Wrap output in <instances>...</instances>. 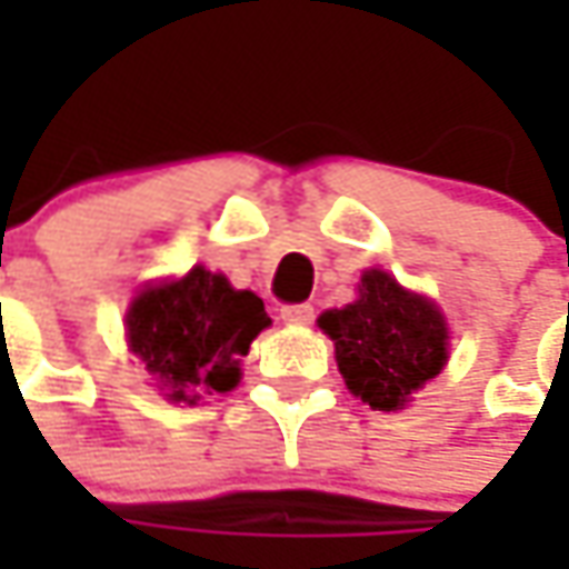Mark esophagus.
I'll use <instances>...</instances> for the list:
<instances>
[{
  "instance_id": "1",
  "label": "esophagus",
  "mask_w": 569,
  "mask_h": 569,
  "mask_svg": "<svg viewBox=\"0 0 569 569\" xmlns=\"http://www.w3.org/2000/svg\"><path fill=\"white\" fill-rule=\"evenodd\" d=\"M313 317H317V310L310 303H288V307H281V319L291 322V326H310Z\"/></svg>"
}]
</instances>
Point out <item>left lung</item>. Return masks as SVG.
Listing matches in <instances>:
<instances>
[{
	"label": "left lung",
	"mask_w": 569,
	"mask_h": 569,
	"mask_svg": "<svg viewBox=\"0 0 569 569\" xmlns=\"http://www.w3.org/2000/svg\"><path fill=\"white\" fill-rule=\"evenodd\" d=\"M336 341L348 389L377 411L402 408L447 363V322L421 295H408L380 269L361 278V297L319 317Z\"/></svg>",
	"instance_id": "8db88e82"
}]
</instances>
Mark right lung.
<instances>
[{
  "mask_svg": "<svg viewBox=\"0 0 569 569\" xmlns=\"http://www.w3.org/2000/svg\"><path fill=\"white\" fill-rule=\"evenodd\" d=\"M269 322L252 291H233L224 274L196 266L187 278L136 297L126 329L132 355L142 358L167 399L196 405L237 386L240 358Z\"/></svg>",
  "mask_w": 569,
  "mask_h": 569,
  "instance_id": "add662e5",
  "label": "right lung"
}]
</instances>
